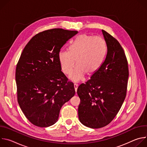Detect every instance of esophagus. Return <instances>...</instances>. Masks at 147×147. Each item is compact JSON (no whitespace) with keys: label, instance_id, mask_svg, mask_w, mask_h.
<instances>
[{"label":"esophagus","instance_id":"34e87169","mask_svg":"<svg viewBox=\"0 0 147 147\" xmlns=\"http://www.w3.org/2000/svg\"><path fill=\"white\" fill-rule=\"evenodd\" d=\"M74 87L76 92H77V88H78V84H76V83L74 84Z\"/></svg>","mask_w":147,"mask_h":147}]
</instances>
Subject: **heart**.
Returning <instances> with one entry per match:
<instances>
[{"label": "heart", "instance_id": "heart-1", "mask_svg": "<svg viewBox=\"0 0 147 147\" xmlns=\"http://www.w3.org/2000/svg\"><path fill=\"white\" fill-rule=\"evenodd\" d=\"M106 52L103 40L86 34L80 35L69 47V51H61L59 53L61 69L66 75L71 73L77 67L70 79L74 82L80 81L86 74L91 76L100 68Z\"/></svg>", "mask_w": 147, "mask_h": 147}]
</instances>
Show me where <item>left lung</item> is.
<instances>
[{
	"label": "left lung",
	"instance_id": "1",
	"mask_svg": "<svg viewBox=\"0 0 147 147\" xmlns=\"http://www.w3.org/2000/svg\"><path fill=\"white\" fill-rule=\"evenodd\" d=\"M107 54L99 70L77 89L80 99V122L92 129L109 124L115 117L126 96L128 62L123 49L113 36L102 30Z\"/></svg>",
	"mask_w": 147,
	"mask_h": 147
}]
</instances>
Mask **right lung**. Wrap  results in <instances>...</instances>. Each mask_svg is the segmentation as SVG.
Listing matches in <instances>:
<instances>
[{"label":"right lung","mask_w":147,"mask_h":147,"mask_svg":"<svg viewBox=\"0 0 147 147\" xmlns=\"http://www.w3.org/2000/svg\"><path fill=\"white\" fill-rule=\"evenodd\" d=\"M77 32L62 28L40 32L21 54L16 69L17 101L36 126L54 124L61 107L75 94L74 84L61 71L59 53Z\"/></svg>","instance_id":"1"}]
</instances>
